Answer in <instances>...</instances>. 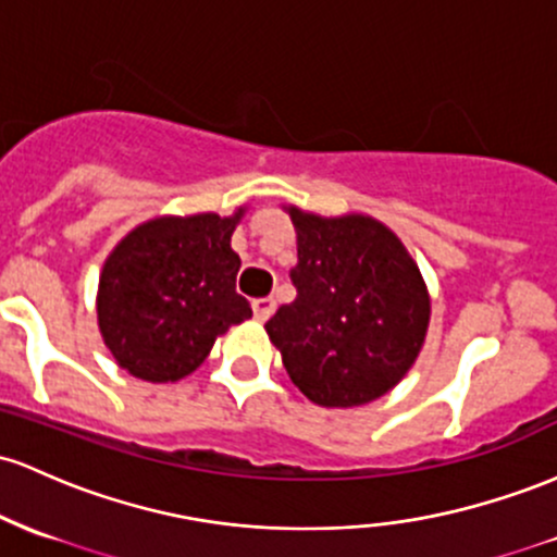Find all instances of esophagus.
Returning a JSON list of instances; mask_svg holds the SVG:
<instances>
[{"mask_svg": "<svg viewBox=\"0 0 557 557\" xmlns=\"http://www.w3.org/2000/svg\"><path fill=\"white\" fill-rule=\"evenodd\" d=\"M274 307H277V301H274V298H256V301H253V317L259 322H267L269 317L274 314Z\"/></svg>", "mask_w": 557, "mask_h": 557, "instance_id": "1", "label": "esophagus"}]
</instances>
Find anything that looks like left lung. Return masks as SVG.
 I'll use <instances>...</instances> for the list:
<instances>
[{"mask_svg": "<svg viewBox=\"0 0 557 557\" xmlns=\"http://www.w3.org/2000/svg\"><path fill=\"white\" fill-rule=\"evenodd\" d=\"M296 227L298 296L267 322L290 381L320 407H362L418 359L431 296L394 230L368 213L320 216L285 206Z\"/></svg>", "mask_w": 557, "mask_h": 557, "instance_id": "8db88e82", "label": "left lung"}]
</instances>
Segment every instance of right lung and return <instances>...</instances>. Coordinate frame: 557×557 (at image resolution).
<instances>
[{
    "label": "right lung",
    "instance_id": "right-lung-1",
    "mask_svg": "<svg viewBox=\"0 0 557 557\" xmlns=\"http://www.w3.org/2000/svg\"><path fill=\"white\" fill-rule=\"evenodd\" d=\"M232 216L189 213L137 224L108 253L97 325L115 364L148 383H174L209 357L213 341L253 311L235 290L240 256Z\"/></svg>",
    "mask_w": 557,
    "mask_h": 557
}]
</instances>
